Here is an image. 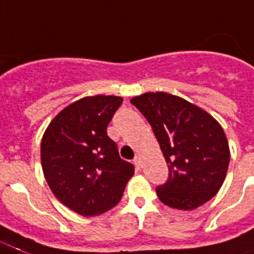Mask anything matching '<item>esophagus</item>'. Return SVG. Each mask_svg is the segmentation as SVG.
Returning <instances> with one entry per match:
<instances>
[{"mask_svg":"<svg viewBox=\"0 0 254 254\" xmlns=\"http://www.w3.org/2000/svg\"><path fill=\"white\" fill-rule=\"evenodd\" d=\"M133 164H135V167H136L137 170H140V168H141V159H140V156H136V158L133 159Z\"/></svg>","mask_w":254,"mask_h":254,"instance_id":"1","label":"esophagus"}]
</instances>
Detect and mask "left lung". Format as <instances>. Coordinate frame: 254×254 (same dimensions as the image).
<instances>
[{"mask_svg": "<svg viewBox=\"0 0 254 254\" xmlns=\"http://www.w3.org/2000/svg\"><path fill=\"white\" fill-rule=\"evenodd\" d=\"M131 103L151 125L168 164V180L156 188L160 201L192 211L211 200L223 186L231 159L219 122L167 92H145Z\"/></svg>", "mask_w": 254, "mask_h": 254, "instance_id": "8db88e82", "label": "left lung"}]
</instances>
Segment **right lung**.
<instances>
[{"mask_svg":"<svg viewBox=\"0 0 254 254\" xmlns=\"http://www.w3.org/2000/svg\"><path fill=\"white\" fill-rule=\"evenodd\" d=\"M123 98L86 96L57 115L43 133L41 162L47 184L82 216L105 213L121 201L133 166L121 159L107 126Z\"/></svg>","mask_w":254,"mask_h":254,"instance_id":"1","label":"right lung"}]
</instances>
